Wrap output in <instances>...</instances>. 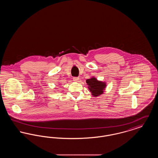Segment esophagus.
Masks as SVG:
<instances>
[{"label": "esophagus", "instance_id": "1", "mask_svg": "<svg viewBox=\"0 0 158 158\" xmlns=\"http://www.w3.org/2000/svg\"><path fill=\"white\" fill-rule=\"evenodd\" d=\"M79 77H73V81H74L75 82H78V81H79Z\"/></svg>", "mask_w": 158, "mask_h": 158}]
</instances>
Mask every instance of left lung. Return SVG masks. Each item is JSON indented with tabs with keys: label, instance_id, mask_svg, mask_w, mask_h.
<instances>
[{
	"label": "left lung",
	"instance_id": "1",
	"mask_svg": "<svg viewBox=\"0 0 158 158\" xmlns=\"http://www.w3.org/2000/svg\"><path fill=\"white\" fill-rule=\"evenodd\" d=\"M86 82L93 97H97L103 94L106 86V82L98 81L95 77H92L90 79H87Z\"/></svg>",
	"mask_w": 158,
	"mask_h": 158
}]
</instances>
